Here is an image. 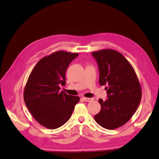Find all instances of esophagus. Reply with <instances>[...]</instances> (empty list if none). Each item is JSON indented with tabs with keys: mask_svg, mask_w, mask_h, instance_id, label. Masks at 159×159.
Listing matches in <instances>:
<instances>
[{
	"mask_svg": "<svg viewBox=\"0 0 159 159\" xmlns=\"http://www.w3.org/2000/svg\"><path fill=\"white\" fill-rule=\"evenodd\" d=\"M83 99L85 102H91L93 100V98H85V97H83Z\"/></svg>",
	"mask_w": 159,
	"mask_h": 159,
	"instance_id": "34e87169",
	"label": "esophagus"
}]
</instances>
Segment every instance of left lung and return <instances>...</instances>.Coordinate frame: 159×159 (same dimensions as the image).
Returning <instances> with one entry per match:
<instances>
[{
	"mask_svg": "<svg viewBox=\"0 0 159 159\" xmlns=\"http://www.w3.org/2000/svg\"><path fill=\"white\" fill-rule=\"evenodd\" d=\"M99 71V83L106 85L107 98L99 99L101 110L95 120L104 128L114 130L125 124L133 116L142 98L141 85L130 62L111 49L93 52Z\"/></svg>",
	"mask_w": 159,
	"mask_h": 159,
	"instance_id": "left-lung-1",
	"label": "left lung"
}]
</instances>
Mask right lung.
Here are the masks:
<instances>
[{
	"label": "right lung",
	"instance_id": "obj_1",
	"mask_svg": "<svg viewBox=\"0 0 159 159\" xmlns=\"http://www.w3.org/2000/svg\"><path fill=\"white\" fill-rule=\"evenodd\" d=\"M78 53L57 51L45 56L34 67L24 90L29 111L38 123L49 129L63 125L71 116L79 97L60 91L65 73Z\"/></svg>",
	"mask_w": 159,
	"mask_h": 159
}]
</instances>
